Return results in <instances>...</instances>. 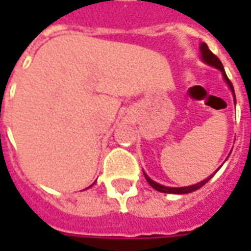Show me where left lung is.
<instances>
[{
    "instance_id": "obj_1",
    "label": "left lung",
    "mask_w": 251,
    "mask_h": 251,
    "mask_svg": "<svg viewBox=\"0 0 251 251\" xmlns=\"http://www.w3.org/2000/svg\"><path fill=\"white\" fill-rule=\"evenodd\" d=\"M200 59H201L205 64L214 67V68H218V70L222 72L225 82L227 83V86H228L230 90H231L232 97H234V102H235V93H234V87H232L231 82H230V80H228V77H227L226 72H225V68H223V64H222L221 60H219V59H218V57H216L215 55L210 51V50H208V47H207L205 43H201V44H200ZM219 168H221V167H219ZM219 168L216 169L215 172H218ZM215 172H214V174H215ZM214 174L210 175L207 179L201 180V181H199V183H196V184L194 185H188V187H165V185H161V184H158V183H156V181H153V180L151 179L145 172H144V175H145V179H147V181L151 184L152 188H154L156 191H158V192H164V194H177V195L191 194V192H194V191H196V189H199L200 187H203V185H204L205 183L212 177V176H214Z\"/></svg>"
}]
</instances>
